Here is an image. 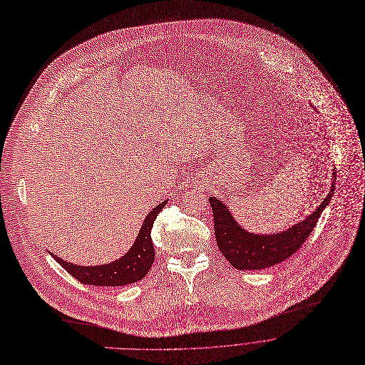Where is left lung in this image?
Instances as JSON below:
<instances>
[{
    "label": "left lung",
    "instance_id": "left-lung-1",
    "mask_svg": "<svg viewBox=\"0 0 365 365\" xmlns=\"http://www.w3.org/2000/svg\"><path fill=\"white\" fill-rule=\"evenodd\" d=\"M336 175L332 173V183L322 204L304 220L292 224L281 233L256 235L243 228L230 212L227 204L220 197L210 196L214 214V231L217 245L231 267L240 271H259L271 268L294 255L312 235L323 210L327 207L335 192Z\"/></svg>",
    "mask_w": 365,
    "mask_h": 365
}]
</instances>
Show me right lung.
Returning <instances> with one entry per match:
<instances>
[{
    "label": "right lung",
    "mask_w": 365,
    "mask_h": 365,
    "mask_svg": "<svg viewBox=\"0 0 365 365\" xmlns=\"http://www.w3.org/2000/svg\"><path fill=\"white\" fill-rule=\"evenodd\" d=\"M165 204H168V201H163L153 211L148 212L143 222V227L138 231L134 245L118 260L98 264V267H80V264H74L58 257L51 252L49 253L65 271L83 284L101 287H120L134 284L143 279L151 269V264L154 262L151 228L158 212L164 208Z\"/></svg>",
    "instance_id": "right-lung-1"
}]
</instances>
